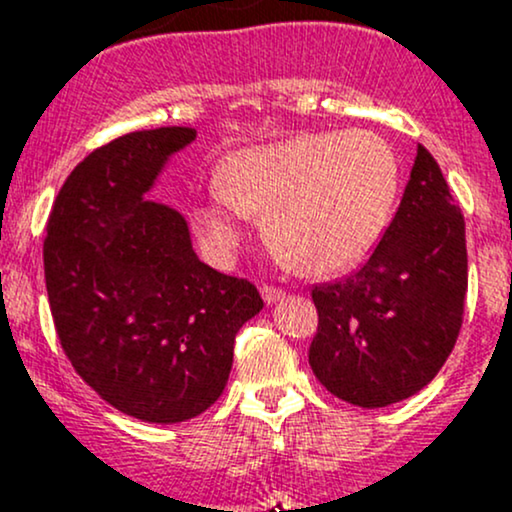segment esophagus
Wrapping results in <instances>:
<instances>
[{"label":"esophagus","instance_id":"obj_1","mask_svg":"<svg viewBox=\"0 0 512 512\" xmlns=\"http://www.w3.org/2000/svg\"><path fill=\"white\" fill-rule=\"evenodd\" d=\"M260 291H262V298H264V301H267V303H276V301H281V298L286 296V293L281 291L279 286H269V284H264Z\"/></svg>","mask_w":512,"mask_h":512}]
</instances>
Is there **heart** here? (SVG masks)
Wrapping results in <instances>:
<instances>
[{"instance_id":"b5f03b06","label":"heart","mask_w":512,"mask_h":512,"mask_svg":"<svg viewBox=\"0 0 512 512\" xmlns=\"http://www.w3.org/2000/svg\"><path fill=\"white\" fill-rule=\"evenodd\" d=\"M399 190L395 151L370 132L303 134L240 151L197 211L216 262L238 245L240 214H264L269 248L293 269L330 274L373 248Z\"/></svg>"}]
</instances>
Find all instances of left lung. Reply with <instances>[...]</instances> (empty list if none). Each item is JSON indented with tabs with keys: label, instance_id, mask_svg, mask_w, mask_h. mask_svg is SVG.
Returning a JSON list of instances; mask_svg holds the SVG:
<instances>
[{
	"label": "left lung",
	"instance_id": "1",
	"mask_svg": "<svg viewBox=\"0 0 512 512\" xmlns=\"http://www.w3.org/2000/svg\"><path fill=\"white\" fill-rule=\"evenodd\" d=\"M308 361L334 397L378 409L426 387L448 361L467 301L464 216L426 146L395 219L356 272L310 289Z\"/></svg>",
	"mask_w": 512,
	"mask_h": 512
}]
</instances>
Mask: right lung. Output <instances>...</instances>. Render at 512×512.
Here are the masks:
<instances>
[{"label":"right lung","instance_id":"1","mask_svg":"<svg viewBox=\"0 0 512 512\" xmlns=\"http://www.w3.org/2000/svg\"><path fill=\"white\" fill-rule=\"evenodd\" d=\"M190 127L129 132L64 180L43 243L57 339L81 380L122 414L180 424L226 387L236 334L264 308L248 279L195 255L178 211L146 202Z\"/></svg>","mask_w":512,"mask_h":512}]
</instances>
